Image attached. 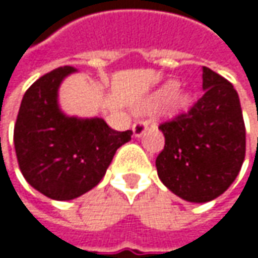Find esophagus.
<instances>
[{"instance_id":"esophagus-1","label":"esophagus","mask_w":258,"mask_h":258,"mask_svg":"<svg viewBox=\"0 0 258 258\" xmlns=\"http://www.w3.org/2000/svg\"><path fill=\"white\" fill-rule=\"evenodd\" d=\"M148 125H149V122L145 121V119L136 121V122L133 124V133H134V136H136V137H142V136L145 134V131L148 130Z\"/></svg>"}]
</instances>
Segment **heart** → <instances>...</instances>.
Listing matches in <instances>:
<instances>
[{"label":"heart","mask_w":258,"mask_h":258,"mask_svg":"<svg viewBox=\"0 0 258 258\" xmlns=\"http://www.w3.org/2000/svg\"><path fill=\"white\" fill-rule=\"evenodd\" d=\"M164 103H166L167 112L172 115H176L188 107L189 97H188V94L178 91V83L172 80V82H167L166 85H163L157 92H154L151 95V98L146 103V107L152 109V107H157Z\"/></svg>","instance_id":"b5f03b06"}]
</instances>
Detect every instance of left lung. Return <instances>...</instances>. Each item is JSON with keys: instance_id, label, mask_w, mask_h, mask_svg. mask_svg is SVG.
<instances>
[{"instance_id": "8db88e82", "label": "left lung", "mask_w": 258, "mask_h": 258, "mask_svg": "<svg viewBox=\"0 0 258 258\" xmlns=\"http://www.w3.org/2000/svg\"><path fill=\"white\" fill-rule=\"evenodd\" d=\"M203 91L186 113L160 125L166 145L155 160L161 182L192 203L221 196L245 160V124L236 89L203 67Z\"/></svg>"}]
</instances>
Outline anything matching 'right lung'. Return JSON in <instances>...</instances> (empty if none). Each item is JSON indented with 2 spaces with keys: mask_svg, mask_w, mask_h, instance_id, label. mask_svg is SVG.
I'll return each mask as SVG.
<instances>
[{
  "mask_svg": "<svg viewBox=\"0 0 258 258\" xmlns=\"http://www.w3.org/2000/svg\"><path fill=\"white\" fill-rule=\"evenodd\" d=\"M75 72L66 66L35 80L15 124V149L24 178L53 200H72L92 189L133 134L112 130L101 118L67 116L59 109V85Z\"/></svg>",
  "mask_w": 258,
  "mask_h": 258,
  "instance_id": "obj_1",
  "label": "right lung"
}]
</instances>
